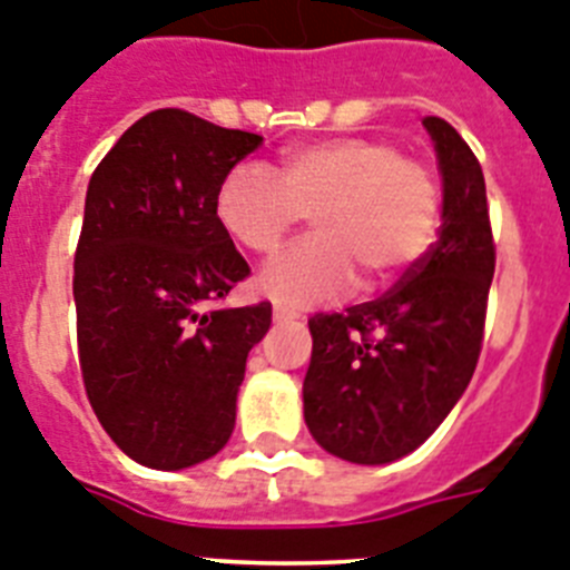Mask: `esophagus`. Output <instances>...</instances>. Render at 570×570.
Masks as SVG:
<instances>
[{"label":"esophagus","mask_w":570,"mask_h":570,"mask_svg":"<svg viewBox=\"0 0 570 570\" xmlns=\"http://www.w3.org/2000/svg\"><path fill=\"white\" fill-rule=\"evenodd\" d=\"M273 317H275V321H278V323L295 321L297 312L292 309V306H286V304H275V306H273Z\"/></svg>","instance_id":"esophagus-1"}]
</instances>
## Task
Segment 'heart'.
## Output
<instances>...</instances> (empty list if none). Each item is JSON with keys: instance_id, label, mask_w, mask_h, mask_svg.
<instances>
[{"instance_id": "obj_1", "label": "heart", "mask_w": 570, "mask_h": 570, "mask_svg": "<svg viewBox=\"0 0 570 570\" xmlns=\"http://www.w3.org/2000/svg\"><path fill=\"white\" fill-rule=\"evenodd\" d=\"M440 178L423 158L386 138L337 136L281 153L275 176L238 161L215 193L224 233L255 255H273L312 213L315 235L292 244L261 273L266 295L295 306L377 289L406 275L432 247L440 222Z\"/></svg>"}]
</instances>
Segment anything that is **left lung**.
I'll return each instance as SVG.
<instances>
[{
	"mask_svg": "<svg viewBox=\"0 0 570 570\" xmlns=\"http://www.w3.org/2000/svg\"><path fill=\"white\" fill-rule=\"evenodd\" d=\"M423 125L443 173L440 238L386 295L309 317L304 417L348 463H392L429 440L483 348L497 261L483 167L449 121Z\"/></svg>",
	"mask_w": 570,
	"mask_h": 570,
	"instance_id": "1",
	"label": "left lung"
}]
</instances>
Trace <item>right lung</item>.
<instances>
[{
    "instance_id": "1",
    "label": "right lung",
    "mask_w": 570,
    "mask_h": 570,
    "mask_svg": "<svg viewBox=\"0 0 570 570\" xmlns=\"http://www.w3.org/2000/svg\"><path fill=\"white\" fill-rule=\"evenodd\" d=\"M261 141L164 107L90 176L73 258L81 381L112 443L150 469L227 445L249 348L273 323L269 301L222 306L249 264L215 215L222 178Z\"/></svg>"
}]
</instances>
